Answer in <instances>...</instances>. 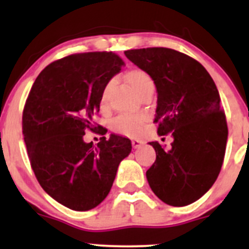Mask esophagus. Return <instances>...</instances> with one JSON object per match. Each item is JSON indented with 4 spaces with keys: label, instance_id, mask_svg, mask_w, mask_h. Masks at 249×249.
<instances>
[{
    "label": "esophagus",
    "instance_id": "esophagus-1",
    "mask_svg": "<svg viewBox=\"0 0 249 249\" xmlns=\"http://www.w3.org/2000/svg\"><path fill=\"white\" fill-rule=\"evenodd\" d=\"M131 144H132V147L135 148V149H137V148H140L141 145L143 144V141H142V140L135 139V140L131 141Z\"/></svg>",
    "mask_w": 249,
    "mask_h": 249
}]
</instances>
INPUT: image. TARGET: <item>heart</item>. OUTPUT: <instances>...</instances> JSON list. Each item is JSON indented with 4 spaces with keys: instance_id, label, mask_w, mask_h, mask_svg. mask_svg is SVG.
<instances>
[{
    "instance_id": "obj_1",
    "label": "heart",
    "mask_w": 249,
    "mask_h": 249,
    "mask_svg": "<svg viewBox=\"0 0 249 249\" xmlns=\"http://www.w3.org/2000/svg\"><path fill=\"white\" fill-rule=\"evenodd\" d=\"M125 79L137 95H140L149 87H153L152 78L142 70H131L126 73ZM105 105H106V91L102 92L101 96V106L105 107ZM143 123H144V117L142 114L120 115L113 120L110 129L117 134L125 135V136H136L141 132Z\"/></svg>"
}]
</instances>
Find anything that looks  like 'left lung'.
Masks as SVG:
<instances>
[{
  "mask_svg": "<svg viewBox=\"0 0 249 249\" xmlns=\"http://www.w3.org/2000/svg\"><path fill=\"white\" fill-rule=\"evenodd\" d=\"M125 55L154 82L158 134L173 139L170 149L149 142L157 153L145 173L150 189L167 205H190L211 189L224 160L228 125L217 87L200 62L177 50L143 48Z\"/></svg>",
  "mask_w": 249,
  "mask_h": 249,
  "instance_id": "8db88e82",
  "label": "left lung"
}]
</instances>
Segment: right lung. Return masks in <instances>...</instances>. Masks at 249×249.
Segmentation results:
<instances>
[{"instance_id":"right-lung-1","label":"right lung","mask_w":249,"mask_h":249,"mask_svg":"<svg viewBox=\"0 0 249 249\" xmlns=\"http://www.w3.org/2000/svg\"><path fill=\"white\" fill-rule=\"evenodd\" d=\"M123 65L114 53L70 55L39 73L25 104L22 135L32 170L49 196L73 211L104 201L131 153V141L119 135L101 137L97 145L83 139Z\"/></svg>"}]
</instances>
